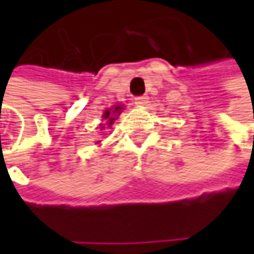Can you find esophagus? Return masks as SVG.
I'll use <instances>...</instances> for the list:
<instances>
[{
  "label": "esophagus",
  "mask_w": 254,
  "mask_h": 254,
  "mask_svg": "<svg viewBox=\"0 0 254 254\" xmlns=\"http://www.w3.org/2000/svg\"><path fill=\"white\" fill-rule=\"evenodd\" d=\"M147 103H148V97L147 96H138V97H135V104L137 106H147Z\"/></svg>",
  "instance_id": "34e87169"
}]
</instances>
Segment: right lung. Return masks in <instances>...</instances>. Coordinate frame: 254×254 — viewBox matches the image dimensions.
Segmentation results:
<instances>
[{
  "label": "right lung",
  "instance_id": "add662e5",
  "mask_svg": "<svg viewBox=\"0 0 254 254\" xmlns=\"http://www.w3.org/2000/svg\"><path fill=\"white\" fill-rule=\"evenodd\" d=\"M120 110H122V107H120V106H117L114 110H106V113L103 114V119L107 122V124H109V126H112L113 120H114V117H113V116H114V114H119V113H120ZM102 128H104V127H102Z\"/></svg>",
  "mask_w": 254,
  "mask_h": 254
}]
</instances>
